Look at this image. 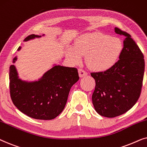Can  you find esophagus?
<instances>
[{
  "label": "esophagus",
  "mask_w": 147,
  "mask_h": 147,
  "mask_svg": "<svg viewBox=\"0 0 147 147\" xmlns=\"http://www.w3.org/2000/svg\"><path fill=\"white\" fill-rule=\"evenodd\" d=\"M78 71H79L80 77H85V76L87 75V72L85 71L83 69H82V68H79V69H78Z\"/></svg>",
  "instance_id": "34e87169"
}]
</instances>
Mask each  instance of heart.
<instances>
[{"mask_svg": "<svg viewBox=\"0 0 147 147\" xmlns=\"http://www.w3.org/2000/svg\"><path fill=\"white\" fill-rule=\"evenodd\" d=\"M122 51L120 39L100 32L85 34L76 40L75 46L69 47L68 55L79 63L85 56L86 63L95 71H105L116 64Z\"/></svg>", "mask_w": 147, "mask_h": 147, "instance_id": "b5f03b06", "label": "heart"}]
</instances>
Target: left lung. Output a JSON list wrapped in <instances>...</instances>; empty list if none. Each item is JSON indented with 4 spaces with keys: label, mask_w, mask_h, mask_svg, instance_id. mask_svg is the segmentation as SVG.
I'll return each mask as SVG.
<instances>
[{
    "label": "left lung",
    "mask_w": 147,
    "mask_h": 147,
    "mask_svg": "<svg viewBox=\"0 0 147 147\" xmlns=\"http://www.w3.org/2000/svg\"><path fill=\"white\" fill-rule=\"evenodd\" d=\"M124 37L119 60L104 72H91L95 81L92 101L101 116L114 118L126 113L135 105L141 93L144 72L143 54L126 31L115 27Z\"/></svg>",
    "instance_id": "1"
}]
</instances>
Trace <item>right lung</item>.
Returning <instances> with one entry per match:
<instances>
[{
	"label": "right lung",
	"mask_w": 147,
	"mask_h": 147,
	"mask_svg": "<svg viewBox=\"0 0 147 147\" xmlns=\"http://www.w3.org/2000/svg\"><path fill=\"white\" fill-rule=\"evenodd\" d=\"M40 36L32 34L24 41ZM19 47L17 50H20ZM17 58L13 59V62ZM79 79L76 68L54 66L38 81L18 79L14 65L10 66V95L15 106L27 116L38 120H52L63 111L72 86Z\"/></svg>",
	"instance_id": "1"
}]
</instances>
